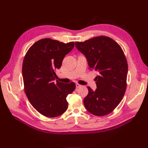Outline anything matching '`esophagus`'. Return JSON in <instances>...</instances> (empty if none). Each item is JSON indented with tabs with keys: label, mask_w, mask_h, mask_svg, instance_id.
I'll use <instances>...</instances> for the list:
<instances>
[{
	"label": "esophagus",
	"mask_w": 148,
	"mask_h": 148,
	"mask_svg": "<svg viewBox=\"0 0 148 148\" xmlns=\"http://www.w3.org/2000/svg\"><path fill=\"white\" fill-rule=\"evenodd\" d=\"M76 87H77V88H80V87H82V85H79V84L77 83V84H76Z\"/></svg>",
	"instance_id": "obj_1"
}]
</instances>
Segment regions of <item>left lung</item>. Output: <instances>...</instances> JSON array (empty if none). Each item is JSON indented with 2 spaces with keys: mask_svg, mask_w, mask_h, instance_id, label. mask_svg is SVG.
Here are the masks:
<instances>
[{
  "mask_svg": "<svg viewBox=\"0 0 148 148\" xmlns=\"http://www.w3.org/2000/svg\"><path fill=\"white\" fill-rule=\"evenodd\" d=\"M85 56L90 70L98 72L97 88L88 87L83 103L88 111L98 116L110 113L121 102L126 89L127 63L121 47L114 40L99 36L83 42H75Z\"/></svg>",
  "mask_w": 148,
  "mask_h": 148,
  "instance_id": "left-lung-1",
  "label": "left lung"
}]
</instances>
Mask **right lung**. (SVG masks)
<instances>
[{"instance_id": "obj_1", "label": "right lung", "mask_w": 148, "mask_h": 148, "mask_svg": "<svg viewBox=\"0 0 148 148\" xmlns=\"http://www.w3.org/2000/svg\"><path fill=\"white\" fill-rule=\"evenodd\" d=\"M74 46L73 42L43 38L34 43L25 55L22 77L25 94L34 108L47 117L58 116L69 106L66 98L75 90V84L55 83V71Z\"/></svg>"}]
</instances>
